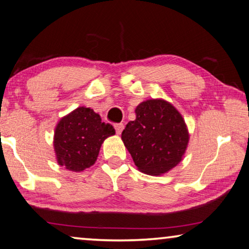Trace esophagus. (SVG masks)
<instances>
[{"label": "esophagus", "instance_id": "esophagus-1", "mask_svg": "<svg viewBox=\"0 0 249 249\" xmlns=\"http://www.w3.org/2000/svg\"><path fill=\"white\" fill-rule=\"evenodd\" d=\"M115 129H116L117 134L120 135L121 133H122V131H123V129H124V124H122V123H120V124H115Z\"/></svg>", "mask_w": 249, "mask_h": 249}]
</instances>
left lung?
Returning a JSON list of instances; mask_svg holds the SVG:
<instances>
[{"instance_id":"1","label":"left lung","mask_w":249,"mask_h":249,"mask_svg":"<svg viewBox=\"0 0 249 249\" xmlns=\"http://www.w3.org/2000/svg\"><path fill=\"white\" fill-rule=\"evenodd\" d=\"M135 114L122 133L135 166L148 175L168 173L183 159L190 140L183 116L163 99L143 101Z\"/></svg>"}]
</instances>
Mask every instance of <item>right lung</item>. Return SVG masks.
Listing matches in <instances>:
<instances>
[{
	"mask_svg": "<svg viewBox=\"0 0 249 249\" xmlns=\"http://www.w3.org/2000/svg\"><path fill=\"white\" fill-rule=\"evenodd\" d=\"M115 134L113 126L101 122L91 108L79 107L56 125L54 149L59 166L71 171H82L92 166L100 146Z\"/></svg>",
	"mask_w": 249,
	"mask_h": 249,
	"instance_id": "obj_1",
	"label": "right lung"
}]
</instances>
